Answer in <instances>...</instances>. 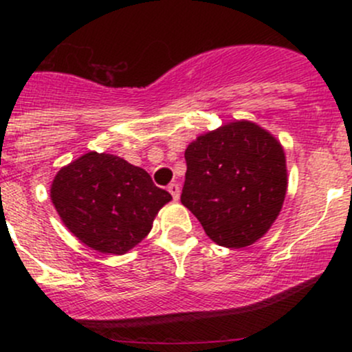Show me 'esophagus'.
I'll use <instances>...</instances> for the list:
<instances>
[{"mask_svg":"<svg viewBox=\"0 0 352 352\" xmlns=\"http://www.w3.org/2000/svg\"><path fill=\"white\" fill-rule=\"evenodd\" d=\"M168 192H170V195H172V199L173 200H179V197H180V187L177 184H170L168 185Z\"/></svg>","mask_w":352,"mask_h":352,"instance_id":"1","label":"esophagus"}]
</instances>
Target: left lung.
Returning a JSON list of instances; mask_svg holds the SVG:
<instances>
[{"mask_svg": "<svg viewBox=\"0 0 352 352\" xmlns=\"http://www.w3.org/2000/svg\"><path fill=\"white\" fill-rule=\"evenodd\" d=\"M180 201L217 245L243 248L268 232L286 195L281 144L248 120L221 125L185 151Z\"/></svg>", "mask_w": 352, "mask_h": 352, "instance_id": "left-lung-1", "label": "left lung"}]
</instances>
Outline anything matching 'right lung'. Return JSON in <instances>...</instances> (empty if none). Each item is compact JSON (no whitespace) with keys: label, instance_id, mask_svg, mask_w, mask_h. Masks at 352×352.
<instances>
[{"label":"right lung","instance_id":"right-lung-1","mask_svg":"<svg viewBox=\"0 0 352 352\" xmlns=\"http://www.w3.org/2000/svg\"><path fill=\"white\" fill-rule=\"evenodd\" d=\"M51 200L84 245L124 254L148 235L153 218L172 197L144 168L111 153L89 152L58 172Z\"/></svg>","mask_w":352,"mask_h":352}]
</instances>
